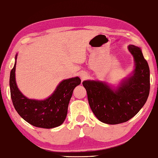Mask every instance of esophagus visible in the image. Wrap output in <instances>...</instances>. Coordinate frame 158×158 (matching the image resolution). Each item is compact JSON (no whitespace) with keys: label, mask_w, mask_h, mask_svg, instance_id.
I'll return each instance as SVG.
<instances>
[{"label":"esophagus","mask_w":158,"mask_h":158,"mask_svg":"<svg viewBox=\"0 0 158 158\" xmlns=\"http://www.w3.org/2000/svg\"><path fill=\"white\" fill-rule=\"evenodd\" d=\"M80 77H81V79H82V80H83V79H85L86 75H85V73H81V74H80Z\"/></svg>","instance_id":"obj_1"}]
</instances>
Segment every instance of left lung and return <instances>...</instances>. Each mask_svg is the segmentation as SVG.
<instances>
[{
    "label": "left lung",
    "instance_id": "left-lung-1",
    "mask_svg": "<svg viewBox=\"0 0 158 158\" xmlns=\"http://www.w3.org/2000/svg\"><path fill=\"white\" fill-rule=\"evenodd\" d=\"M135 61V70L116 90L98 81L83 82L92 112L102 123L116 125L128 121L146 103L150 90V70L141 49L128 46Z\"/></svg>",
    "mask_w": 158,
    "mask_h": 158
}]
</instances>
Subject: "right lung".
Returning <instances> with one entry per match:
<instances>
[{
  "label": "right lung",
  "mask_w": 158,
  "mask_h": 158,
  "mask_svg": "<svg viewBox=\"0 0 158 158\" xmlns=\"http://www.w3.org/2000/svg\"><path fill=\"white\" fill-rule=\"evenodd\" d=\"M15 64L16 62L11 70L9 86L12 103L18 114L27 123L37 127L51 129L61 125L66 119L74 89L81 83V79L77 77L64 80L54 93L46 100L29 99L17 87L15 79Z\"/></svg>",
  "instance_id": "1"
}]
</instances>
